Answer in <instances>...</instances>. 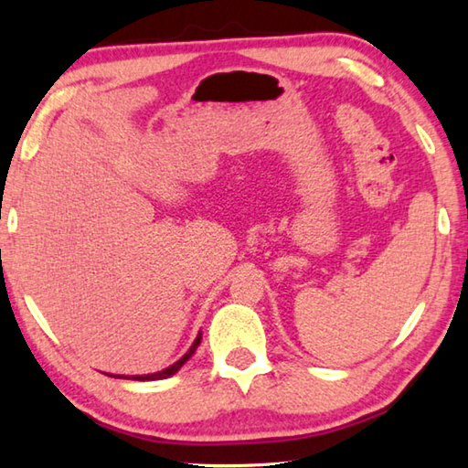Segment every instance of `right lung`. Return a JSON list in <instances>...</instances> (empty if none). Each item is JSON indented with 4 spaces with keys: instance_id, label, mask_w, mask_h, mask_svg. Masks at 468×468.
<instances>
[{
    "instance_id": "1",
    "label": "right lung",
    "mask_w": 468,
    "mask_h": 468,
    "mask_svg": "<svg viewBox=\"0 0 468 468\" xmlns=\"http://www.w3.org/2000/svg\"><path fill=\"white\" fill-rule=\"evenodd\" d=\"M201 337H203V332L198 330L197 335L193 337V342H188L185 346V350L181 354H176L175 357H171V360L165 362V364H158L156 367H148V370H141V372H111L108 376L112 378H124V380H165V378H171L173 374H176L181 367L186 364L188 357H191L195 354V350L198 347V344H201Z\"/></svg>"
}]
</instances>
